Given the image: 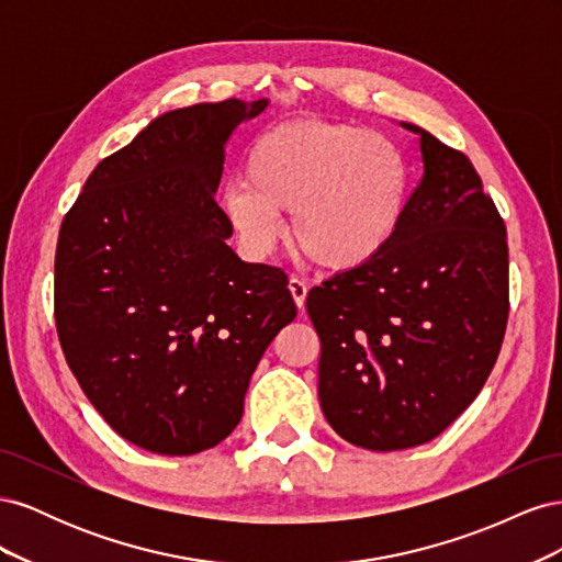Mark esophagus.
Listing matches in <instances>:
<instances>
[{"label":"esophagus","mask_w":562,"mask_h":562,"mask_svg":"<svg viewBox=\"0 0 562 562\" xmlns=\"http://www.w3.org/2000/svg\"><path fill=\"white\" fill-rule=\"evenodd\" d=\"M288 288H291V295H293V300L297 304V310H302L304 307V300H307V283H304L302 279H297V277H293L291 281H288Z\"/></svg>","instance_id":"34e87169"}]
</instances>
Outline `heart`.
I'll return each mask as SVG.
<instances>
[{"mask_svg": "<svg viewBox=\"0 0 562 562\" xmlns=\"http://www.w3.org/2000/svg\"><path fill=\"white\" fill-rule=\"evenodd\" d=\"M411 171L401 147L375 131L300 119L265 131L244 157V180L217 192V209L255 255L293 213L304 258L328 271L372 262L403 223Z\"/></svg>", "mask_w": 562, "mask_h": 562, "instance_id": "b5f03b06", "label": "heart"}]
</instances>
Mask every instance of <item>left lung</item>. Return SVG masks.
<instances>
[{
    "mask_svg": "<svg viewBox=\"0 0 562 562\" xmlns=\"http://www.w3.org/2000/svg\"><path fill=\"white\" fill-rule=\"evenodd\" d=\"M424 173L375 260L312 288L318 401L349 443L391 452L429 443L479 396L504 339L508 246L473 164L429 131Z\"/></svg>",
    "mask_w": 562,
    "mask_h": 562,
    "instance_id": "8db88e82",
    "label": "left lung"
}]
</instances>
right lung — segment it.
Wrapping results in <instances>:
<instances>
[{"mask_svg": "<svg viewBox=\"0 0 562 562\" xmlns=\"http://www.w3.org/2000/svg\"><path fill=\"white\" fill-rule=\"evenodd\" d=\"M267 98L164 112L100 161L56 248V326L83 394L157 454H196L244 415L265 349L295 316L279 267L244 262L215 192L234 131Z\"/></svg>", "mask_w": 562, "mask_h": 562, "instance_id": "1", "label": "right lung"}]
</instances>
